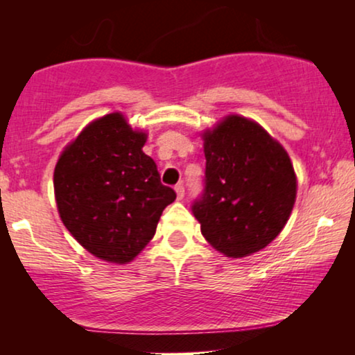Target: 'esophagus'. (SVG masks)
Masks as SVG:
<instances>
[{"label": "esophagus", "instance_id": "1", "mask_svg": "<svg viewBox=\"0 0 355 355\" xmlns=\"http://www.w3.org/2000/svg\"><path fill=\"white\" fill-rule=\"evenodd\" d=\"M174 191H176V193H178V200H182V198H184V193H186V191H184V186H182V184H178V186L174 187Z\"/></svg>", "mask_w": 355, "mask_h": 355}]
</instances>
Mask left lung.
<instances>
[{"instance_id": "left-lung-1", "label": "left lung", "mask_w": 355, "mask_h": 355, "mask_svg": "<svg viewBox=\"0 0 355 355\" xmlns=\"http://www.w3.org/2000/svg\"><path fill=\"white\" fill-rule=\"evenodd\" d=\"M205 187L192 213L218 252L241 259L259 252L289 220L297 192L291 158L247 118L226 116L203 132Z\"/></svg>"}]
</instances>
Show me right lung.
<instances>
[{
  "label": "right lung",
  "instance_id": "obj_1",
  "mask_svg": "<svg viewBox=\"0 0 355 355\" xmlns=\"http://www.w3.org/2000/svg\"><path fill=\"white\" fill-rule=\"evenodd\" d=\"M145 140L121 113L106 114L67 145L55 168L61 221L84 249L111 263L134 260L176 198L142 152Z\"/></svg>",
  "mask_w": 355,
  "mask_h": 355
}]
</instances>
